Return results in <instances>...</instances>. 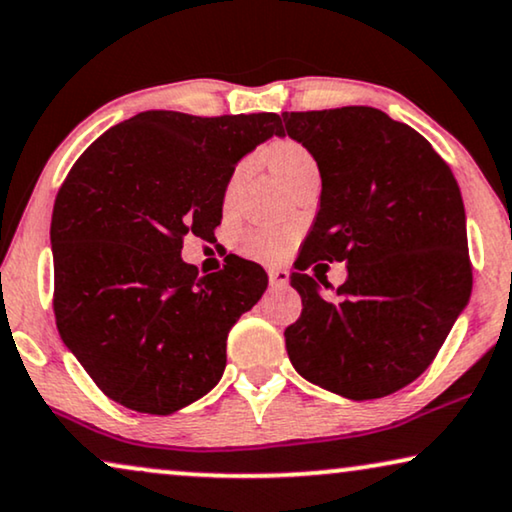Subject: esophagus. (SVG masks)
Segmentation results:
<instances>
[{"label":"esophagus","instance_id":"34e87169","mask_svg":"<svg viewBox=\"0 0 512 512\" xmlns=\"http://www.w3.org/2000/svg\"><path fill=\"white\" fill-rule=\"evenodd\" d=\"M268 275H270L272 286H286V284H289V270H286V268H270Z\"/></svg>","mask_w":512,"mask_h":512}]
</instances>
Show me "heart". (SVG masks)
<instances>
[{"label":"heart","instance_id":"1","mask_svg":"<svg viewBox=\"0 0 512 512\" xmlns=\"http://www.w3.org/2000/svg\"><path fill=\"white\" fill-rule=\"evenodd\" d=\"M268 165H270L272 174H275V177L286 186L300 170L314 165V158L310 156V151H307L305 146H300L296 142H282V144H275L270 149ZM244 172H247L244 170V165L237 167V170L233 172V177H230L228 188H226V202L235 198L237 188H240L244 181ZM291 242H293V235L289 233V230L254 228L244 235L242 249L247 251L249 256L261 258V261L277 263V261H282L286 254H289Z\"/></svg>","mask_w":512,"mask_h":512}]
</instances>
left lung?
I'll return each mask as SVG.
<instances>
[{
  "label": "left lung",
  "instance_id": "left-lung-1",
  "mask_svg": "<svg viewBox=\"0 0 512 512\" xmlns=\"http://www.w3.org/2000/svg\"><path fill=\"white\" fill-rule=\"evenodd\" d=\"M321 174L319 212L291 272L303 312L284 331L300 377L370 401L417 380L471 298L466 212L431 144L373 107L286 111ZM348 263L340 301L303 269ZM328 289V284H324Z\"/></svg>",
  "mask_w": 512,
  "mask_h": 512
}]
</instances>
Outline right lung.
Here are the masks:
<instances>
[{
	"label": "right lung",
	"mask_w": 512,
	"mask_h": 512,
	"mask_svg": "<svg viewBox=\"0 0 512 512\" xmlns=\"http://www.w3.org/2000/svg\"><path fill=\"white\" fill-rule=\"evenodd\" d=\"M272 135L277 114L142 111L74 163L51 219L55 324L111 401L172 415L219 384L228 331L268 275L235 256L200 277L181 247L214 233L235 165Z\"/></svg>",
	"instance_id": "1"
}]
</instances>
